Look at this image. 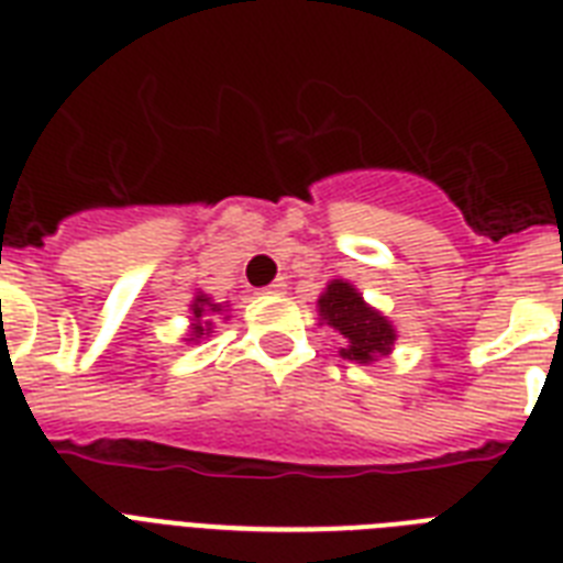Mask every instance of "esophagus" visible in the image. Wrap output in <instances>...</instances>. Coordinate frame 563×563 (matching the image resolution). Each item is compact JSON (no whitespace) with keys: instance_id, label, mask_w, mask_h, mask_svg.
<instances>
[{"instance_id":"esophagus-1","label":"esophagus","mask_w":563,"mask_h":563,"mask_svg":"<svg viewBox=\"0 0 563 563\" xmlns=\"http://www.w3.org/2000/svg\"><path fill=\"white\" fill-rule=\"evenodd\" d=\"M285 290H287V282H285V278H276L273 285L264 287V294H285Z\"/></svg>"}]
</instances>
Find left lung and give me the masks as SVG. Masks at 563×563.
Wrapping results in <instances>:
<instances>
[{"label":"left lung","mask_w":563,"mask_h":563,"mask_svg":"<svg viewBox=\"0 0 563 563\" xmlns=\"http://www.w3.org/2000/svg\"><path fill=\"white\" fill-rule=\"evenodd\" d=\"M317 313L319 325L334 328L345 340V349H340L345 360L368 366V363L393 354L398 331L389 317H384L380 310L363 299V294L352 282H345V278L328 282L317 299Z\"/></svg>","instance_id":"obj_1"}]
</instances>
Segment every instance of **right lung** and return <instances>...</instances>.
Segmentation results:
<instances>
[{
	"label": "right lung",
	"mask_w": 563,
	"mask_h": 563,
	"mask_svg": "<svg viewBox=\"0 0 563 563\" xmlns=\"http://www.w3.org/2000/svg\"><path fill=\"white\" fill-rule=\"evenodd\" d=\"M223 317L229 319V305L227 302H214L209 294L197 290V296L188 305V331H186V343H200V340H209L214 334V319Z\"/></svg>",
	"instance_id": "1"
}]
</instances>
